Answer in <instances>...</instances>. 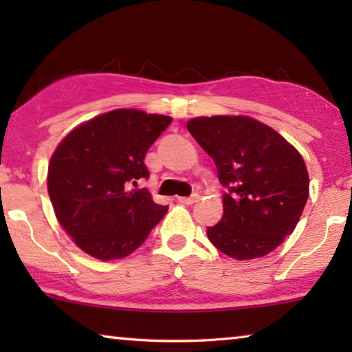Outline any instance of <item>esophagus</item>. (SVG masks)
I'll list each match as a JSON object with an SVG mask.
<instances>
[{"instance_id":"1","label":"esophagus","mask_w":352,"mask_h":352,"mask_svg":"<svg viewBox=\"0 0 352 352\" xmlns=\"http://www.w3.org/2000/svg\"><path fill=\"white\" fill-rule=\"evenodd\" d=\"M199 199H200V195L194 194V195H190V197H178V201H180V204H183V205H192Z\"/></svg>"}]
</instances>
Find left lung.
<instances>
[{"label":"left lung","instance_id":"8db88e82","mask_svg":"<svg viewBox=\"0 0 352 352\" xmlns=\"http://www.w3.org/2000/svg\"><path fill=\"white\" fill-rule=\"evenodd\" d=\"M186 127L228 188L222 220L206 230L208 239L237 261L278 248L294 233L309 197L301 153L275 129L250 116H200Z\"/></svg>","mask_w":352,"mask_h":352}]
</instances>
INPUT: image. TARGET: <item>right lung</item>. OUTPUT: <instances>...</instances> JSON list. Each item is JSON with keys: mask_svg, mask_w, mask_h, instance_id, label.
<instances>
[{"mask_svg": "<svg viewBox=\"0 0 352 352\" xmlns=\"http://www.w3.org/2000/svg\"><path fill=\"white\" fill-rule=\"evenodd\" d=\"M170 121L116 109L79 124L58 142L47 166V194L58 223L83 253L99 261L126 258L168 212L130 183L148 175L147 148Z\"/></svg>", "mask_w": 352, "mask_h": 352, "instance_id": "right-lung-1", "label": "right lung"}]
</instances>
